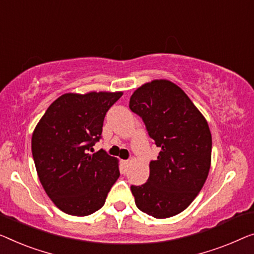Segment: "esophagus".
<instances>
[{"label": "esophagus", "instance_id": "1", "mask_svg": "<svg viewBox=\"0 0 254 254\" xmlns=\"http://www.w3.org/2000/svg\"><path fill=\"white\" fill-rule=\"evenodd\" d=\"M122 163H123V165H126V166H127V165H128V163H130V161H128V160H126V161H122Z\"/></svg>", "mask_w": 254, "mask_h": 254}]
</instances>
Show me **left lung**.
Returning a JSON list of instances; mask_svg holds the SVG:
<instances>
[{
	"instance_id": "1",
	"label": "left lung",
	"mask_w": 254,
	"mask_h": 254,
	"mask_svg": "<svg viewBox=\"0 0 254 254\" xmlns=\"http://www.w3.org/2000/svg\"><path fill=\"white\" fill-rule=\"evenodd\" d=\"M128 107L141 117L157 160L150 161L149 178L131 186L135 205L157 219L173 217L197 196L211 164L212 138L206 120L175 83L155 79L134 91Z\"/></svg>"
}]
</instances>
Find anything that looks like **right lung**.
I'll return each mask as SVG.
<instances>
[{"label": "right lung", "instance_id": "1", "mask_svg": "<svg viewBox=\"0 0 254 254\" xmlns=\"http://www.w3.org/2000/svg\"><path fill=\"white\" fill-rule=\"evenodd\" d=\"M122 92L66 93L55 100L32 137L34 163L57 207L84 217L103 207L120 176L117 160L92 147L101 139L108 109Z\"/></svg>", "mask_w": 254, "mask_h": 254}]
</instances>
